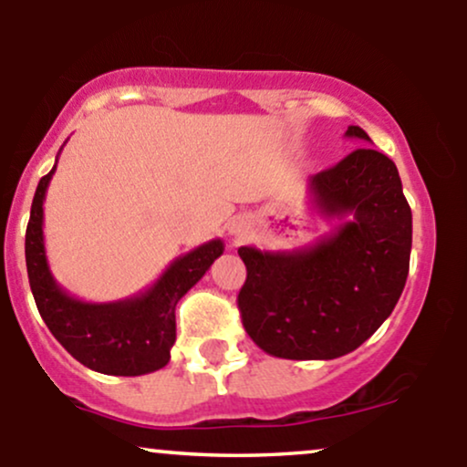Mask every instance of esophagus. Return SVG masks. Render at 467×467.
I'll use <instances>...</instances> for the list:
<instances>
[{
    "label": "esophagus",
    "instance_id": "obj_1",
    "mask_svg": "<svg viewBox=\"0 0 467 467\" xmlns=\"http://www.w3.org/2000/svg\"><path fill=\"white\" fill-rule=\"evenodd\" d=\"M230 233H233L234 237H241V234L248 233V223H245L244 219H234V222L230 223Z\"/></svg>",
    "mask_w": 467,
    "mask_h": 467
}]
</instances>
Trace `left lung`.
Here are the masks:
<instances>
[{"label":"left lung","instance_id":"obj_1","mask_svg":"<svg viewBox=\"0 0 467 467\" xmlns=\"http://www.w3.org/2000/svg\"><path fill=\"white\" fill-rule=\"evenodd\" d=\"M345 136L371 142L356 125ZM307 186L314 206L342 223L303 250L241 245L248 278L237 301L245 331L265 353L334 360L368 340L398 305L412 215L398 166L371 147L312 175Z\"/></svg>","mask_w":467,"mask_h":467}]
</instances>
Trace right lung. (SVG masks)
Listing matches in <instances>:
<instances>
[{
    "instance_id": "right-lung-1",
    "label": "right lung",
    "mask_w": 467,
    "mask_h": 467,
    "mask_svg": "<svg viewBox=\"0 0 467 467\" xmlns=\"http://www.w3.org/2000/svg\"><path fill=\"white\" fill-rule=\"evenodd\" d=\"M55 171L57 164L39 180L26 230V265L41 318L69 356L92 371L105 375L158 371L171 360L175 305L223 254V241L213 239L178 256L151 287L125 301H78L55 281L46 256L44 200Z\"/></svg>"
}]
</instances>
